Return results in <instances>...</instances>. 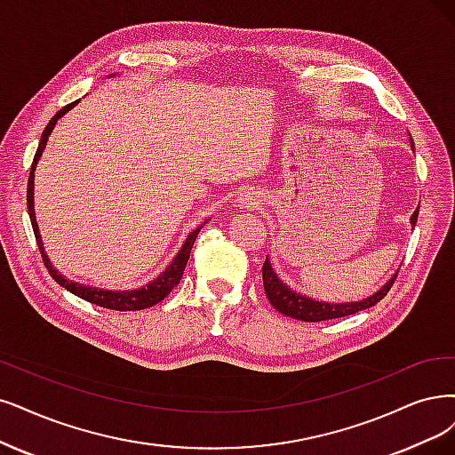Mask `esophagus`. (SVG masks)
I'll return each mask as SVG.
<instances>
[{"instance_id":"esophagus-1","label":"esophagus","mask_w":455,"mask_h":455,"mask_svg":"<svg viewBox=\"0 0 455 455\" xmlns=\"http://www.w3.org/2000/svg\"><path fill=\"white\" fill-rule=\"evenodd\" d=\"M242 204H243L245 208H257L259 200H257V196H255L253 193H247V195L242 198Z\"/></svg>"}]
</instances>
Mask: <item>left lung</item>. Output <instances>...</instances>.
I'll use <instances>...</instances> for the list:
<instances>
[{
  "mask_svg": "<svg viewBox=\"0 0 455 455\" xmlns=\"http://www.w3.org/2000/svg\"><path fill=\"white\" fill-rule=\"evenodd\" d=\"M412 142V140H411ZM414 149V144H412ZM419 210V208H418ZM418 210L412 213L411 217V223L412 227L416 225V219H418ZM397 274L384 284V287L373 294L369 296L367 299L362 301H352V304H323V301H315L311 298L306 296H299L298 292L291 291L287 284L283 281L277 279L275 272L272 270L270 260H264L262 264V281H264V292L270 299V304L281 313V315H287L291 318H298V321H304V323H323V321H331V318H341V316H348V315H355L358 311L369 309L373 307L375 304L388 294V291L392 289V284L395 281Z\"/></svg>",
  "mask_w": 455,
  "mask_h": 455,
  "instance_id": "obj_1",
  "label": "left lung"
}]
</instances>
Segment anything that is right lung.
Segmentation results:
<instances>
[{
    "instance_id": "1",
    "label": "right lung",
    "mask_w": 455,
    "mask_h": 455,
    "mask_svg": "<svg viewBox=\"0 0 455 455\" xmlns=\"http://www.w3.org/2000/svg\"><path fill=\"white\" fill-rule=\"evenodd\" d=\"M75 105H76V100H75V103H69L67 107H63L61 110H58L56 116L44 127L41 142H39V148L36 151V157H33V163H31V172H29V180H28V200H26L28 202V212H29L33 234H36V240H37V245H39V251H41L43 262L46 266L50 277H52L58 284H61L63 289L73 292L75 296L90 301V304H95L99 307H107V309H112V311H140V309L151 307V306L159 304L161 299H164L168 294H171V291L180 283V279H181V275L185 272V266H188L191 249H193V243H195V240L198 236V230L200 228H196L195 232L189 234V238L185 240L181 251L176 255L172 264L168 266L166 270L156 281H151L149 284H146V287L140 289V291H129V292L99 291V289H92V287H82V284H76L73 281H67L61 274H58L54 270L52 264H50V260H48V257L44 253V249H43V242H41V236H39V228H37V223H36V212H33V171H36V164H37V161H39V157L43 154V149L46 146L50 131L54 129V125H56V122L60 120V117L67 110H71Z\"/></svg>"
}]
</instances>
